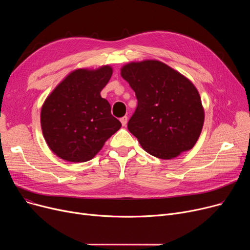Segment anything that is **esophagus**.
I'll return each instance as SVG.
<instances>
[{"label": "esophagus", "mask_w": 250, "mask_h": 250, "mask_svg": "<svg viewBox=\"0 0 250 250\" xmlns=\"http://www.w3.org/2000/svg\"><path fill=\"white\" fill-rule=\"evenodd\" d=\"M121 123L123 125V126H125L127 124V116H124L121 118Z\"/></svg>", "instance_id": "34e87169"}]
</instances>
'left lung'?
Returning a JSON list of instances; mask_svg holds the SVG:
<instances>
[{
	"instance_id": "8db88e82",
	"label": "left lung",
	"mask_w": 250,
	"mask_h": 250,
	"mask_svg": "<svg viewBox=\"0 0 250 250\" xmlns=\"http://www.w3.org/2000/svg\"><path fill=\"white\" fill-rule=\"evenodd\" d=\"M121 75L138 99L127 128L142 148L163 160L192 149L202 133L205 110L189 79L157 60L125 63Z\"/></svg>"
}]
</instances>
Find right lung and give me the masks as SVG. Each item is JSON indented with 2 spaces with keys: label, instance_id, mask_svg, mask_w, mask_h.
<instances>
[{
  "label": "right lung",
  "instance_id": "right-lung-1",
  "mask_svg": "<svg viewBox=\"0 0 250 250\" xmlns=\"http://www.w3.org/2000/svg\"><path fill=\"white\" fill-rule=\"evenodd\" d=\"M112 72L109 64L74 70L44 100L42 135L59 158L74 163L89 161L121 128V122L111 115L109 102L100 95Z\"/></svg>",
  "mask_w": 250,
  "mask_h": 250
}]
</instances>
